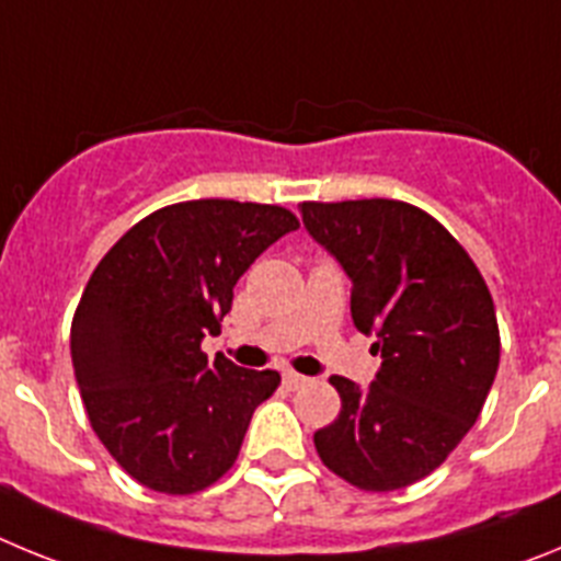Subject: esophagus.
Masks as SVG:
<instances>
[{
    "label": "esophagus",
    "mask_w": 561,
    "mask_h": 561,
    "mask_svg": "<svg viewBox=\"0 0 561 561\" xmlns=\"http://www.w3.org/2000/svg\"><path fill=\"white\" fill-rule=\"evenodd\" d=\"M306 381H309V379H306V376H300V374H295V370H286V374H284V385H286V388H289V390L304 388Z\"/></svg>",
    "instance_id": "34e87169"
}]
</instances>
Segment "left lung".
<instances>
[{"mask_svg": "<svg viewBox=\"0 0 561 561\" xmlns=\"http://www.w3.org/2000/svg\"><path fill=\"white\" fill-rule=\"evenodd\" d=\"M300 213L348 272L354 325L381 354L368 390L329 379L342 410L314 433L317 455L362 492L413 485L449 458L492 390V291L453 232L408 202H304Z\"/></svg>", "mask_w": 561, "mask_h": 561, "instance_id": "8db88e82", "label": "left lung"}]
</instances>
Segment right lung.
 <instances>
[{"mask_svg":"<svg viewBox=\"0 0 561 561\" xmlns=\"http://www.w3.org/2000/svg\"><path fill=\"white\" fill-rule=\"evenodd\" d=\"M300 221L280 205L193 199L148 213L101 257L69 345L89 424L123 472L160 494L205 492L236 463L277 370L207 362L232 286Z\"/></svg>","mask_w":561,"mask_h":561,"instance_id":"add662e5","label":"right lung"}]
</instances>
